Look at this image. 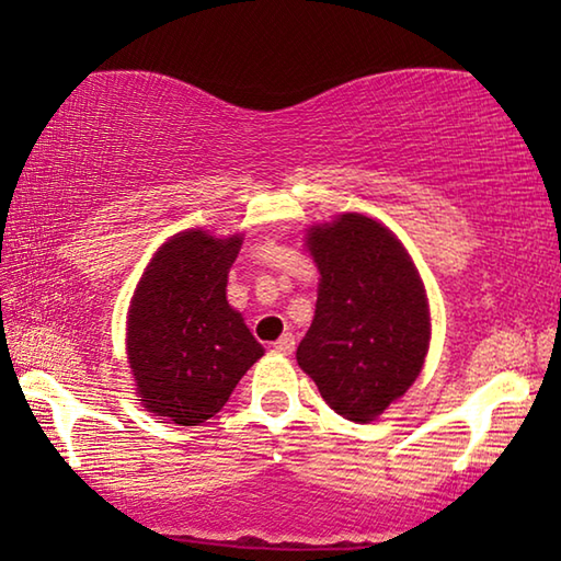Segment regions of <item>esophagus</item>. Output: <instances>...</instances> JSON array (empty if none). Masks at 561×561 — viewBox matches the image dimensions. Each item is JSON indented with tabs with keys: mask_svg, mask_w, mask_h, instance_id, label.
Returning a JSON list of instances; mask_svg holds the SVG:
<instances>
[{
	"mask_svg": "<svg viewBox=\"0 0 561 561\" xmlns=\"http://www.w3.org/2000/svg\"><path fill=\"white\" fill-rule=\"evenodd\" d=\"M294 344H297V341H294V336L291 334H284L279 341H274V351H277V354L289 356L291 351H294Z\"/></svg>",
	"mask_w": 561,
	"mask_h": 561,
	"instance_id": "1",
	"label": "esophagus"
}]
</instances>
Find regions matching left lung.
<instances>
[{
    "mask_svg": "<svg viewBox=\"0 0 561 561\" xmlns=\"http://www.w3.org/2000/svg\"><path fill=\"white\" fill-rule=\"evenodd\" d=\"M307 247L321 279L297 360L339 415L368 423L421 374L428 297L405 247L374 217L346 213L311 225Z\"/></svg>",
    "mask_w": 561,
    "mask_h": 561,
    "instance_id": "left-lung-1",
    "label": "left lung"
}]
</instances>
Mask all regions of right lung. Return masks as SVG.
<instances>
[{
    "mask_svg": "<svg viewBox=\"0 0 561 561\" xmlns=\"http://www.w3.org/2000/svg\"><path fill=\"white\" fill-rule=\"evenodd\" d=\"M242 234L187 230L160 247L128 309V364L150 413L197 425L222 411L264 348L227 304Z\"/></svg>",
    "mask_w": 561,
    "mask_h": 561,
    "instance_id": "obj_1",
    "label": "right lung"
}]
</instances>
